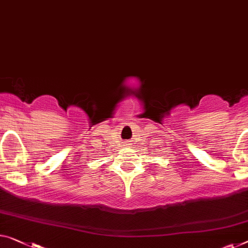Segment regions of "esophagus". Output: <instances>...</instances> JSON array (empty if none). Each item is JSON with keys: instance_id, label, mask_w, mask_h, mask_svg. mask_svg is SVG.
<instances>
[{"instance_id": "1", "label": "esophagus", "mask_w": 248, "mask_h": 248, "mask_svg": "<svg viewBox=\"0 0 248 248\" xmlns=\"http://www.w3.org/2000/svg\"><path fill=\"white\" fill-rule=\"evenodd\" d=\"M125 146H128V147H131V142H130V141H127V142H125Z\"/></svg>"}]
</instances>
